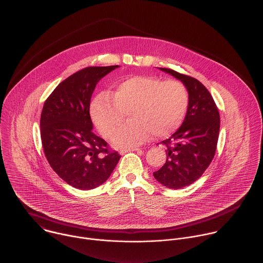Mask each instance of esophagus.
I'll list each match as a JSON object with an SVG mask.
<instances>
[{
    "instance_id": "obj_1",
    "label": "esophagus",
    "mask_w": 263,
    "mask_h": 263,
    "mask_svg": "<svg viewBox=\"0 0 263 263\" xmlns=\"http://www.w3.org/2000/svg\"><path fill=\"white\" fill-rule=\"evenodd\" d=\"M137 151H140V148H139V147L124 148V149H121V151H120V154H121V155H124V154H126V153H128V152H137Z\"/></svg>"
}]
</instances>
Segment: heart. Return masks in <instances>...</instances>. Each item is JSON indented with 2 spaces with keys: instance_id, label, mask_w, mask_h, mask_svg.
I'll list each match as a JSON object with an SVG mask.
<instances>
[{
  "instance_id": "obj_1",
  "label": "heart",
  "mask_w": 263,
  "mask_h": 263,
  "mask_svg": "<svg viewBox=\"0 0 263 263\" xmlns=\"http://www.w3.org/2000/svg\"><path fill=\"white\" fill-rule=\"evenodd\" d=\"M190 94L180 80L133 76L120 82L112 95L102 93L92 102L91 116L102 136L109 138L122 122L126 111L130 121L112 136L118 147H133L151 134L165 137L183 123Z\"/></svg>"
}]
</instances>
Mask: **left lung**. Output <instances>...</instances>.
Instances as JSON below:
<instances>
[{
    "label": "left lung",
    "instance_id": "left-lung-1",
    "mask_svg": "<svg viewBox=\"0 0 263 263\" xmlns=\"http://www.w3.org/2000/svg\"><path fill=\"white\" fill-rule=\"evenodd\" d=\"M162 71L180 79L190 94V102L182 126L161 143L166 146V162L153 174L169 189L193 184L214 159L220 131L218 107L206 87L196 78L168 68Z\"/></svg>",
    "mask_w": 263,
    "mask_h": 263
}]
</instances>
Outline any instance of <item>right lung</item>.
Masks as SVG:
<instances>
[{
    "instance_id": "obj_1",
    "label": "right lung",
    "mask_w": 263,
    "mask_h": 263,
    "mask_svg": "<svg viewBox=\"0 0 263 263\" xmlns=\"http://www.w3.org/2000/svg\"><path fill=\"white\" fill-rule=\"evenodd\" d=\"M118 67L77 71L55 87L43 105L40 131L45 157L63 181L79 190L102 185L121 158L93 132L90 116L96 84Z\"/></svg>"
}]
</instances>
